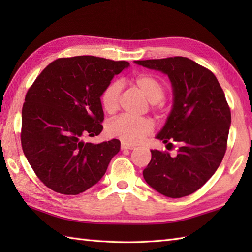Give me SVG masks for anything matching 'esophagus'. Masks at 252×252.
<instances>
[{
    "mask_svg": "<svg viewBox=\"0 0 252 252\" xmlns=\"http://www.w3.org/2000/svg\"><path fill=\"white\" fill-rule=\"evenodd\" d=\"M135 146L131 145V144H126V143H122L121 144V149H134Z\"/></svg>",
    "mask_w": 252,
    "mask_h": 252,
    "instance_id": "obj_1",
    "label": "esophagus"
}]
</instances>
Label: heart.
<instances>
[{
  "label": "heart",
  "instance_id": "obj_1",
  "mask_svg": "<svg viewBox=\"0 0 252 252\" xmlns=\"http://www.w3.org/2000/svg\"><path fill=\"white\" fill-rule=\"evenodd\" d=\"M133 83L140 89L144 95L151 100L154 110H163L165 87L159 78L153 74L142 73L133 79ZM121 85L114 81L106 85L99 96L100 105L107 114H114L119 108ZM154 130V123L148 118H135L121 115L115 118L107 125V131L111 136L120 138L130 144L141 142L144 137L151 134Z\"/></svg>",
  "mask_w": 252,
  "mask_h": 252
}]
</instances>
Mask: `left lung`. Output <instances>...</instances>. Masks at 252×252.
Instances as JSON below:
<instances>
[{"label":"left lung","mask_w":252,"mask_h":252,"mask_svg":"<svg viewBox=\"0 0 252 252\" xmlns=\"http://www.w3.org/2000/svg\"><path fill=\"white\" fill-rule=\"evenodd\" d=\"M159 70L173 89V108L157 138L175 155L151 151L143 175L149 186L170 198L190 195L215 174L227 147L231 109L223 90L209 69L187 57L137 61Z\"/></svg>","instance_id":"left-lung-1"}]
</instances>
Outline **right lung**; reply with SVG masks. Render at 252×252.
Returning <instances> with one entry per match:
<instances>
[{
	"mask_svg": "<svg viewBox=\"0 0 252 252\" xmlns=\"http://www.w3.org/2000/svg\"><path fill=\"white\" fill-rule=\"evenodd\" d=\"M130 63L95 56L63 57L36 77L26 94L20 140L39 180L52 190L78 195L103 178L120 141H83L103 130L99 96Z\"/></svg>",
	"mask_w": 252,
	"mask_h": 252,
	"instance_id": "obj_1",
	"label": "right lung"
}]
</instances>
